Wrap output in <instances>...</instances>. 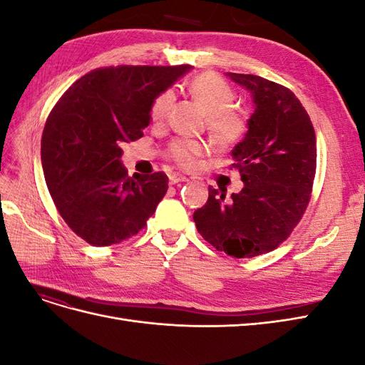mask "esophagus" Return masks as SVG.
Instances as JSON below:
<instances>
[{
  "label": "esophagus",
  "mask_w": 365,
  "mask_h": 365,
  "mask_svg": "<svg viewBox=\"0 0 365 365\" xmlns=\"http://www.w3.org/2000/svg\"><path fill=\"white\" fill-rule=\"evenodd\" d=\"M169 180H170V184H178V182L189 181V178H187V176H184V175H181V173H172L169 176Z\"/></svg>",
  "instance_id": "1"
}]
</instances>
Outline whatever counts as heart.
Masks as SVG:
<instances>
[{
	"label": "heart",
	"mask_w": 365,
	"mask_h": 365,
	"mask_svg": "<svg viewBox=\"0 0 365 365\" xmlns=\"http://www.w3.org/2000/svg\"><path fill=\"white\" fill-rule=\"evenodd\" d=\"M187 90L207 111V128L217 145L231 148L244 140L250 128L248 117L235 108L236 93L222 77L215 73H201L190 79ZM173 101L172 91H164L155 97L150 106V120L153 125H163L164 121H168ZM208 152V143L195 138H175L168 146V157L184 169L195 168L197 160Z\"/></svg>",
	"instance_id": "obj_1"
}]
</instances>
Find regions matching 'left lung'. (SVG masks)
Segmentation results:
<instances>
[{
    "mask_svg": "<svg viewBox=\"0 0 365 365\" xmlns=\"http://www.w3.org/2000/svg\"><path fill=\"white\" fill-rule=\"evenodd\" d=\"M228 76L256 103L245 138L231 152L230 168L245 185L230 201L225 189L208 187L193 220L217 251L250 259L277 248L302 220L315 178L317 140L311 117L289 88L254 74Z\"/></svg>",
    "mask_w": 365,
    "mask_h": 365,
    "instance_id": "obj_1",
    "label": "left lung"
}]
</instances>
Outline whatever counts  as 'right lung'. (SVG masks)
I'll use <instances>...</instances> for the list:
<instances>
[{
	"mask_svg": "<svg viewBox=\"0 0 365 365\" xmlns=\"http://www.w3.org/2000/svg\"><path fill=\"white\" fill-rule=\"evenodd\" d=\"M190 68H96L53 106L41 140L43 176L62 219L90 245L120 244L155 213L168 192V175L129 176L120 161V145L143 137L152 102Z\"/></svg>",
	"mask_w": 365,
	"mask_h": 365,
	"instance_id": "obj_1",
	"label": "right lung"
}]
</instances>
